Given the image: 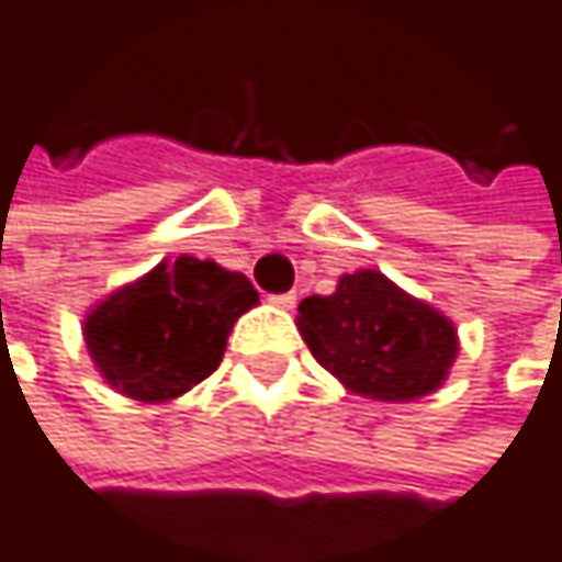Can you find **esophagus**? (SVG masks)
Masks as SVG:
<instances>
[{
	"label": "esophagus",
	"mask_w": 562,
	"mask_h": 562,
	"mask_svg": "<svg viewBox=\"0 0 562 562\" xmlns=\"http://www.w3.org/2000/svg\"><path fill=\"white\" fill-rule=\"evenodd\" d=\"M270 302H273L277 308H285V312H289V308L295 305V292H282V295H270Z\"/></svg>",
	"instance_id": "esophagus-1"
}]
</instances>
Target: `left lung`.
Returning <instances> with one entry per match:
<instances>
[{
    "label": "left lung",
    "mask_w": 562,
    "mask_h": 562,
    "mask_svg": "<svg viewBox=\"0 0 562 562\" xmlns=\"http://www.w3.org/2000/svg\"><path fill=\"white\" fill-rule=\"evenodd\" d=\"M295 325L312 358L345 391L381 403L439 391L459 358L452 318L381 270L345 273L331 295L302 299Z\"/></svg>",
    "instance_id": "8db88e82"
}]
</instances>
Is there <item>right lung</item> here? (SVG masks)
Instances as JSON below:
<instances>
[{"mask_svg": "<svg viewBox=\"0 0 562 562\" xmlns=\"http://www.w3.org/2000/svg\"><path fill=\"white\" fill-rule=\"evenodd\" d=\"M257 302L244 273L181 254L100 299L83 315V345L113 391L169 403L217 371L234 322Z\"/></svg>", "mask_w": 562, "mask_h": 562, "instance_id": "obj_1", "label": "right lung"}]
</instances>
